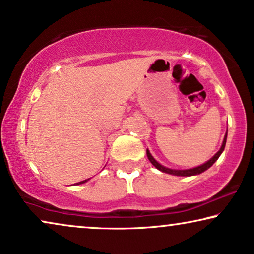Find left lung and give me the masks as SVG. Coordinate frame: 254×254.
Wrapping results in <instances>:
<instances>
[{"label": "left lung", "mask_w": 254, "mask_h": 254, "mask_svg": "<svg viewBox=\"0 0 254 254\" xmlns=\"http://www.w3.org/2000/svg\"><path fill=\"white\" fill-rule=\"evenodd\" d=\"M225 142H227V134H225L224 136V140H223V143H222V147L220 150H218L216 154H215V156L213 158H210L209 161H208L207 163H204V164L197 166V168H194V169H190V170H172V169H168L165 168V166H163L159 164L158 162H156L154 157L150 155V152H149V150H147V156L149 158V161L151 162V164L156 166L159 171L162 172H165V173H170V175H175V176H184V177H189V176H194V175H200V173H202L203 171H206L207 169H209L211 165L214 164L215 162L217 161V158L220 157V155L222 154V151L224 150V147H225Z\"/></svg>", "instance_id": "1"}]
</instances>
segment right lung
Returning <instances> with one entry per match:
<instances>
[{
    "instance_id": "right-lung-1",
    "label": "right lung",
    "mask_w": 254,
    "mask_h": 254,
    "mask_svg": "<svg viewBox=\"0 0 254 254\" xmlns=\"http://www.w3.org/2000/svg\"><path fill=\"white\" fill-rule=\"evenodd\" d=\"M86 180H83V182H79V183H77V185H79V184H83V183H85Z\"/></svg>"
}]
</instances>
